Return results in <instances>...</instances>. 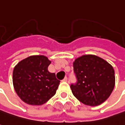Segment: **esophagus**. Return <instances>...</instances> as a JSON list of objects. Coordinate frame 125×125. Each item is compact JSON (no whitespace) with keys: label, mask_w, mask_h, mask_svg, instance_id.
Wrapping results in <instances>:
<instances>
[{"label":"esophagus","mask_w":125,"mask_h":125,"mask_svg":"<svg viewBox=\"0 0 125 125\" xmlns=\"http://www.w3.org/2000/svg\"><path fill=\"white\" fill-rule=\"evenodd\" d=\"M63 82H67V81H68V78L65 76V77L63 79Z\"/></svg>","instance_id":"34e87169"}]
</instances>
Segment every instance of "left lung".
Instances as JSON below:
<instances>
[{
  "label": "left lung",
  "instance_id": "8db88e82",
  "mask_svg": "<svg viewBox=\"0 0 125 125\" xmlns=\"http://www.w3.org/2000/svg\"><path fill=\"white\" fill-rule=\"evenodd\" d=\"M73 67L77 83L72 84L70 88L80 102L96 106L110 97L115 85V76L109 63L94 55H85L76 59Z\"/></svg>",
  "mask_w": 125,
  "mask_h": 125
}]
</instances>
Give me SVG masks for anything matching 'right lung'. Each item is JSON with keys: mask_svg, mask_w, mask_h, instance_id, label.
Returning <instances> with one entry per match:
<instances>
[{"mask_svg": "<svg viewBox=\"0 0 125 125\" xmlns=\"http://www.w3.org/2000/svg\"><path fill=\"white\" fill-rule=\"evenodd\" d=\"M51 62L44 55H32L15 66L13 84L23 102L30 105H42L55 94L60 81L55 73L48 71Z\"/></svg>", "mask_w": 125, "mask_h": 125, "instance_id": "1", "label": "right lung"}]
</instances>
